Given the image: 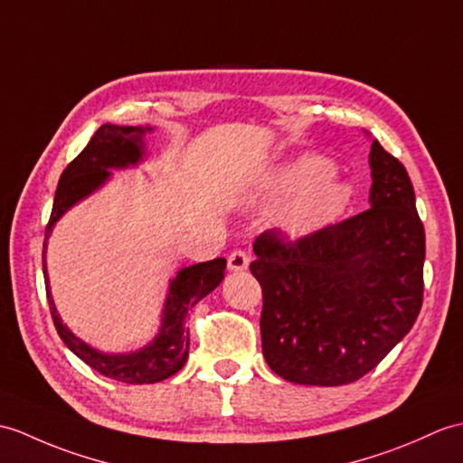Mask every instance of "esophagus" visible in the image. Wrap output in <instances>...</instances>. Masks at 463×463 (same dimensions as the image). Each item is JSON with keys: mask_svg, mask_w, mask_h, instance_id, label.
I'll return each instance as SVG.
<instances>
[{"mask_svg": "<svg viewBox=\"0 0 463 463\" xmlns=\"http://www.w3.org/2000/svg\"><path fill=\"white\" fill-rule=\"evenodd\" d=\"M250 264V256L244 250H232L229 256V270L231 272H244Z\"/></svg>", "mask_w": 463, "mask_h": 463, "instance_id": "obj_1", "label": "esophagus"}]
</instances>
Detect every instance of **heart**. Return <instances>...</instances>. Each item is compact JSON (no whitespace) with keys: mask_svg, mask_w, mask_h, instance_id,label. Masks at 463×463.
I'll return each instance as SVG.
<instances>
[{"mask_svg":"<svg viewBox=\"0 0 463 463\" xmlns=\"http://www.w3.org/2000/svg\"><path fill=\"white\" fill-rule=\"evenodd\" d=\"M254 197L262 203H282L276 213L278 227L292 236H306L335 222L347 211L351 189L333 175L327 159L302 156L268 171Z\"/></svg>","mask_w":463,"mask_h":463,"instance_id":"heart-1","label":"heart"}]
</instances>
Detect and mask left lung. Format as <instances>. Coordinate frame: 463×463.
Masks as SVG:
<instances>
[{"label":"left lung","instance_id":"left-lung-1","mask_svg":"<svg viewBox=\"0 0 463 463\" xmlns=\"http://www.w3.org/2000/svg\"><path fill=\"white\" fill-rule=\"evenodd\" d=\"M369 164L371 209L298 241L278 231L254 241L262 353L289 383L361 379L420 314L426 239L411 177L377 139Z\"/></svg>","mask_w":463,"mask_h":463}]
</instances>
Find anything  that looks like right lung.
Masks as SVG:
<instances>
[{"label": "right lung", "instance_id": "add662e5", "mask_svg": "<svg viewBox=\"0 0 463 463\" xmlns=\"http://www.w3.org/2000/svg\"><path fill=\"white\" fill-rule=\"evenodd\" d=\"M147 132H152L149 126L134 128L114 124H104L96 130L89 146L62 171L45 231V244H43V274H45L49 309L52 324H55L64 345L89 367L104 374V377L128 384L159 383L183 369V364H185L189 357V329L185 327L187 311L222 282L227 260L224 258H214V260L209 262L181 268L169 284L164 314H161V327L156 339L134 353L114 354L90 347L89 343L79 339L62 324L51 296L45 258L47 241L55 222L72 205H77L79 201L92 195L96 189H100L110 179V169L137 165L144 159V136Z\"/></svg>", "mask_w": 463, "mask_h": 463}]
</instances>
